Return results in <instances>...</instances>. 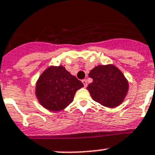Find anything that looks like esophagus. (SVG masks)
I'll return each mask as SVG.
<instances>
[{
  "label": "esophagus",
  "instance_id": "obj_1",
  "mask_svg": "<svg viewBox=\"0 0 155 155\" xmlns=\"http://www.w3.org/2000/svg\"><path fill=\"white\" fill-rule=\"evenodd\" d=\"M82 83H83L84 86H85V87H87V80H86V79H83V80H82Z\"/></svg>",
  "mask_w": 155,
  "mask_h": 155
}]
</instances>
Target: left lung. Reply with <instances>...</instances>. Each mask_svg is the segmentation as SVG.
Instances as JSON below:
<instances>
[{"label": "left lung", "mask_w": 155, "mask_h": 155, "mask_svg": "<svg viewBox=\"0 0 155 155\" xmlns=\"http://www.w3.org/2000/svg\"><path fill=\"white\" fill-rule=\"evenodd\" d=\"M93 82L88 85L92 99L102 106L115 108L122 104L129 89L127 79L113 64L98 65L89 73Z\"/></svg>", "instance_id": "obj_1"}]
</instances>
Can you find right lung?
Here are the masks:
<instances>
[{"instance_id":"obj_1","label":"right lung","mask_w":155,"mask_h":155,"mask_svg":"<svg viewBox=\"0 0 155 155\" xmlns=\"http://www.w3.org/2000/svg\"><path fill=\"white\" fill-rule=\"evenodd\" d=\"M84 86L63 66H50L37 81L35 94L39 103L50 111H61L73 101L76 91Z\"/></svg>"}]
</instances>
